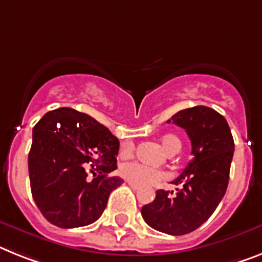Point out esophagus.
Returning <instances> with one entry per match:
<instances>
[{"label": "esophagus", "mask_w": 262, "mask_h": 262, "mask_svg": "<svg viewBox=\"0 0 262 262\" xmlns=\"http://www.w3.org/2000/svg\"><path fill=\"white\" fill-rule=\"evenodd\" d=\"M127 185L130 186L133 190H138V189H140V186H138L137 184H133V182H130V181H127Z\"/></svg>", "instance_id": "obj_1"}]
</instances>
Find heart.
Returning a JSON list of instances; mask_svg holds the SVG:
<instances>
[{
    "mask_svg": "<svg viewBox=\"0 0 262 262\" xmlns=\"http://www.w3.org/2000/svg\"><path fill=\"white\" fill-rule=\"evenodd\" d=\"M161 145L165 151L169 155H176L181 150V141L179 137L173 135H166L161 138ZM135 150V144L132 141H125L120 146L121 156H130ZM120 174L127 181L137 184V185H150L157 181H161L166 177V173L160 169H153L149 166H145L138 162H126L122 164L120 168Z\"/></svg>",
    "mask_w": 262,
    "mask_h": 262,
    "instance_id": "obj_1",
    "label": "heart"
}]
</instances>
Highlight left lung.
<instances>
[{
  "mask_svg": "<svg viewBox=\"0 0 262 262\" xmlns=\"http://www.w3.org/2000/svg\"><path fill=\"white\" fill-rule=\"evenodd\" d=\"M185 129L193 158L173 181L177 192L157 190L155 201L142 206L145 223L158 232L182 236L205 223L223 200L229 182L234 141L225 118L212 107L180 111L168 122Z\"/></svg>",
  "mask_w": 262,
  "mask_h": 262,
  "instance_id": "8db88e82",
  "label": "left lung"
}]
</instances>
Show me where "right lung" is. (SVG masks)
<instances>
[{"label":"right lung","instance_id":"right-lung-1","mask_svg":"<svg viewBox=\"0 0 262 262\" xmlns=\"http://www.w3.org/2000/svg\"><path fill=\"white\" fill-rule=\"evenodd\" d=\"M120 141L88 114L72 107L48 112L33 127L28 157L33 200L58 228L93 224L112 190L124 182L117 169ZM94 179H90V174Z\"/></svg>","mask_w":262,"mask_h":262}]
</instances>
